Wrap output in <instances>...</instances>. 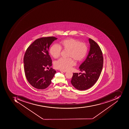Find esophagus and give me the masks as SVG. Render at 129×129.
<instances>
[{"mask_svg":"<svg viewBox=\"0 0 129 129\" xmlns=\"http://www.w3.org/2000/svg\"><path fill=\"white\" fill-rule=\"evenodd\" d=\"M60 71L61 72H63V73H66V71L60 70Z\"/></svg>","mask_w":129,"mask_h":129,"instance_id":"1","label":"esophagus"}]
</instances>
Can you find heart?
<instances>
[{
    "label": "heart",
    "mask_w": 129,
    "mask_h": 129,
    "mask_svg": "<svg viewBox=\"0 0 129 129\" xmlns=\"http://www.w3.org/2000/svg\"><path fill=\"white\" fill-rule=\"evenodd\" d=\"M61 49L68 50V56L70 57L60 58L55 62V68L63 71L68 70L75 65V61L73 58L77 61L82 60L88 51V47L85 43L70 38L62 40L60 46L57 44L52 45L50 48V54L54 58H57L60 55Z\"/></svg>",
    "instance_id": "obj_1"
}]
</instances>
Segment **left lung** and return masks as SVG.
<instances>
[{
	"label": "left lung",
	"mask_w": 129,
	"mask_h": 129,
	"mask_svg": "<svg viewBox=\"0 0 129 129\" xmlns=\"http://www.w3.org/2000/svg\"><path fill=\"white\" fill-rule=\"evenodd\" d=\"M90 49L86 60L80 66L83 73H73L71 83L80 90L87 89L92 87L98 80L103 68V54L101 49L95 41L89 39Z\"/></svg>",
	"instance_id": "left-lung-1"
}]
</instances>
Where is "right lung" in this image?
Returning <instances> with one entry per match:
<instances>
[{
    "mask_svg": "<svg viewBox=\"0 0 129 129\" xmlns=\"http://www.w3.org/2000/svg\"><path fill=\"white\" fill-rule=\"evenodd\" d=\"M57 39L53 37H43L35 40L28 46L24 54L23 62L25 75L28 82L35 88L43 89L50 85L56 71L50 68L52 61L49 48Z\"/></svg>",
    "mask_w": 129,
    "mask_h": 129,
    "instance_id": "right-lung-1",
    "label": "right lung"
}]
</instances>
